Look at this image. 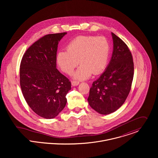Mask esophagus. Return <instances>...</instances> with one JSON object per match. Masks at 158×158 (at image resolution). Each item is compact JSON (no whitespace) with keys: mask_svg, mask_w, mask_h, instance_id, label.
Segmentation results:
<instances>
[{"mask_svg":"<svg viewBox=\"0 0 158 158\" xmlns=\"http://www.w3.org/2000/svg\"><path fill=\"white\" fill-rule=\"evenodd\" d=\"M79 85V82L77 81H72V85L73 86H77Z\"/></svg>","mask_w":158,"mask_h":158,"instance_id":"34e87169","label":"esophagus"}]
</instances>
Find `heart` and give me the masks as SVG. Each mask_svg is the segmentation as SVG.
<instances>
[{
	"instance_id": "heart-1",
	"label": "heart",
	"mask_w": 158,
	"mask_h": 158,
	"mask_svg": "<svg viewBox=\"0 0 158 158\" xmlns=\"http://www.w3.org/2000/svg\"><path fill=\"white\" fill-rule=\"evenodd\" d=\"M67 50L58 52L57 64L67 74H71L77 65L81 64L73 73V78L82 81L89 78L92 73L97 75L105 69L110 47L103 36H80L68 44Z\"/></svg>"
}]
</instances>
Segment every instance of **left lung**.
I'll list each match as a JSON object with an SVG mask.
<instances>
[{
    "label": "left lung",
    "mask_w": 158,
    "mask_h": 158,
    "mask_svg": "<svg viewBox=\"0 0 158 158\" xmlns=\"http://www.w3.org/2000/svg\"><path fill=\"white\" fill-rule=\"evenodd\" d=\"M113 51L104 72L94 81L88 101L90 107L100 114L117 110L125 102L131 89L134 76V63L127 44L111 33Z\"/></svg>",
    "instance_id": "8db88e82"
}]
</instances>
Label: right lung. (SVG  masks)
Masks as SVG:
<instances>
[{"label":"right lung","instance_id":"add662e5","mask_svg":"<svg viewBox=\"0 0 158 158\" xmlns=\"http://www.w3.org/2000/svg\"><path fill=\"white\" fill-rule=\"evenodd\" d=\"M67 33L45 35L31 45L20 66V85L30 108L45 118H53L64 108L71 83L56 69V52Z\"/></svg>","mask_w":158,"mask_h":158}]
</instances>
